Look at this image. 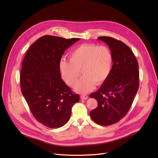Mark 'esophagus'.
<instances>
[{"instance_id": "1", "label": "esophagus", "mask_w": 158, "mask_h": 158, "mask_svg": "<svg viewBox=\"0 0 158 158\" xmlns=\"http://www.w3.org/2000/svg\"><path fill=\"white\" fill-rule=\"evenodd\" d=\"M81 98L82 99V100H86V99L88 98V96L86 95H81Z\"/></svg>"}]
</instances>
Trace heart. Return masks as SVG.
<instances>
[{"label": "heart", "instance_id": "1", "mask_svg": "<svg viewBox=\"0 0 158 158\" xmlns=\"http://www.w3.org/2000/svg\"><path fill=\"white\" fill-rule=\"evenodd\" d=\"M110 49L104 45L93 44H82L70 54V61L63 59L60 62L62 78L68 85L73 86L80 76L84 75L75 85L74 89L82 94L92 90L95 83L100 85L110 74L113 65Z\"/></svg>", "mask_w": 158, "mask_h": 158}]
</instances>
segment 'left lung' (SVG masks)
Instances as JSON below:
<instances>
[{
	"label": "left lung",
	"mask_w": 158,
	"mask_h": 158,
	"mask_svg": "<svg viewBox=\"0 0 158 158\" xmlns=\"http://www.w3.org/2000/svg\"><path fill=\"white\" fill-rule=\"evenodd\" d=\"M98 39L109 46L113 64L108 77L89 95L98 102L90 117L99 125L107 126L125 117L133 102L139 88L138 63L131 49L122 41L108 36Z\"/></svg>",
	"instance_id": "left-lung-1"
}]
</instances>
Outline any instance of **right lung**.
<instances>
[{
    "instance_id": "right-lung-1",
    "label": "right lung",
    "mask_w": 158,
    "mask_h": 158,
    "mask_svg": "<svg viewBox=\"0 0 158 158\" xmlns=\"http://www.w3.org/2000/svg\"><path fill=\"white\" fill-rule=\"evenodd\" d=\"M79 38L41 36L25 56L20 71L22 95L36 120L49 128H59L68 122L72 106L79 101L61 79L60 62L66 49Z\"/></svg>"
}]
</instances>
